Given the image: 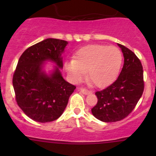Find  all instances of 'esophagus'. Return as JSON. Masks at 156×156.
Here are the masks:
<instances>
[{
  "label": "esophagus",
  "instance_id": "esophagus-1",
  "mask_svg": "<svg viewBox=\"0 0 156 156\" xmlns=\"http://www.w3.org/2000/svg\"><path fill=\"white\" fill-rule=\"evenodd\" d=\"M80 92L82 94H85V95L90 94V90H87V89H84V88H81V89H80Z\"/></svg>",
  "mask_w": 156,
  "mask_h": 156
}]
</instances>
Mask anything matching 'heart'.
I'll list each match as a JSON object with an SVG mask.
<instances>
[{
	"label": "heart",
	"instance_id": "heart-1",
	"mask_svg": "<svg viewBox=\"0 0 156 156\" xmlns=\"http://www.w3.org/2000/svg\"><path fill=\"white\" fill-rule=\"evenodd\" d=\"M122 62V53L116 47L89 44L76 51L74 59L65 62V69L73 82L82 81L87 71L89 81L96 87H104L115 80Z\"/></svg>",
	"mask_w": 156,
	"mask_h": 156
}]
</instances>
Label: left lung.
I'll use <instances>...</instances> for the list:
<instances>
[{"mask_svg":"<svg viewBox=\"0 0 156 156\" xmlns=\"http://www.w3.org/2000/svg\"><path fill=\"white\" fill-rule=\"evenodd\" d=\"M124 58L122 71L115 82L95 93L98 103L91 109L95 118L105 122L124 119L133 110L144 91L143 68L138 58L118 44Z\"/></svg>","mask_w":156,"mask_h":156,"instance_id":"8db88e82","label":"left lung"}]
</instances>
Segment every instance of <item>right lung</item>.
<instances>
[{
    "mask_svg": "<svg viewBox=\"0 0 156 156\" xmlns=\"http://www.w3.org/2000/svg\"><path fill=\"white\" fill-rule=\"evenodd\" d=\"M66 41L48 38L30 47L19 58L14 73L13 87L18 105L30 119L48 122L58 119L76 87L62 75ZM50 61L55 66L47 73Z\"/></svg>",
    "mask_w": 156,
    "mask_h": 156,
    "instance_id": "right-lung-1",
    "label": "right lung"
}]
</instances>
